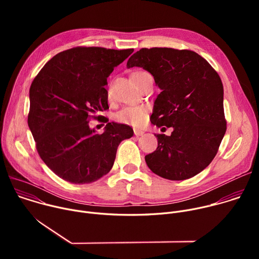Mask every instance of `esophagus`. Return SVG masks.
Here are the masks:
<instances>
[{
	"instance_id": "34e87169",
	"label": "esophagus",
	"mask_w": 259,
	"mask_h": 259,
	"mask_svg": "<svg viewBox=\"0 0 259 259\" xmlns=\"http://www.w3.org/2000/svg\"><path fill=\"white\" fill-rule=\"evenodd\" d=\"M134 134L136 136H141V135L144 134V132L142 130H140V129H134Z\"/></svg>"
}]
</instances>
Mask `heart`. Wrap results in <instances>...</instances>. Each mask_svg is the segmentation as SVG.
Returning a JSON list of instances; mask_svg holds the SVG:
<instances>
[{
    "label": "heart",
    "mask_w": 259,
    "mask_h": 259,
    "mask_svg": "<svg viewBox=\"0 0 259 259\" xmlns=\"http://www.w3.org/2000/svg\"><path fill=\"white\" fill-rule=\"evenodd\" d=\"M147 73L145 71H135L132 76H139ZM147 115V109L144 106H128L123 108L117 114V120L125 124L139 126L144 123Z\"/></svg>",
    "instance_id": "heart-1"
}]
</instances>
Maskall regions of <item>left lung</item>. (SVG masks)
<instances>
[{
    "label": "left lung",
    "mask_w": 259,
    "mask_h": 259,
    "mask_svg": "<svg viewBox=\"0 0 259 259\" xmlns=\"http://www.w3.org/2000/svg\"><path fill=\"white\" fill-rule=\"evenodd\" d=\"M151 72L161 89L152 114L158 127L173 128L170 136L155 134L157 150L145 156L149 168L170 180L189 179L214 159L227 131L224 86L209 62L191 50L142 48L127 67Z\"/></svg>",
    "instance_id": "left-lung-1"
}]
</instances>
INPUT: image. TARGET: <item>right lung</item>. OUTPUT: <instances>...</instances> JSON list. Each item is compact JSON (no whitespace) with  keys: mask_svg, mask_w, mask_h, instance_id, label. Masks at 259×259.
I'll list each match as a JSON object with an SVG mask.
<instances>
[{"mask_svg":"<svg viewBox=\"0 0 259 259\" xmlns=\"http://www.w3.org/2000/svg\"><path fill=\"white\" fill-rule=\"evenodd\" d=\"M133 51L71 48L52 57L32 81L27 124L41 159L60 178L98 180L113 168L121 141L133 136L130 126L108 120L102 134L89 126L108 108V76Z\"/></svg>","mask_w":259,"mask_h":259,"instance_id":"add662e5","label":"right lung"}]
</instances>
